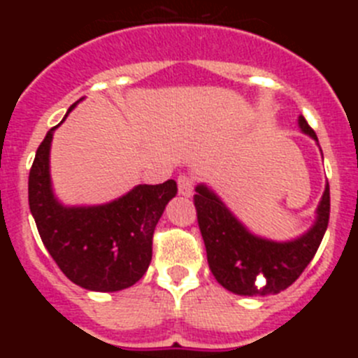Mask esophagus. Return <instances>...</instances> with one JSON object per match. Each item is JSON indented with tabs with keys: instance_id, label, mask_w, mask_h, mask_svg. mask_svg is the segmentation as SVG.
Segmentation results:
<instances>
[{
	"instance_id": "esophagus-1",
	"label": "esophagus",
	"mask_w": 358,
	"mask_h": 358,
	"mask_svg": "<svg viewBox=\"0 0 358 358\" xmlns=\"http://www.w3.org/2000/svg\"><path fill=\"white\" fill-rule=\"evenodd\" d=\"M194 177L186 176V173H181L177 177V186H179V194L182 197H192L194 195Z\"/></svg>"
}]
</instances>
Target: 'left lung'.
I'll list each match as a JSON object with an SVG mask.
<instances>
[{
  "mask_svg": "<svg viewBox=\"0 0 358 358\" xmlns=\"http://www.w3.org/2000/svg\"><path fill=\"white\" fill-rule=\"evenodd\" d=\"M297 125L317 143V136L303 116L297 118ZM195 192L197 220L211 273L224 289L238 296H268L292 285L312 262L327 233L330 218L328 182L315 210L314 224L303 235L287 242L251 233L206 185H197Z\"/></svg>",
  "mask_w": 358,
  "mask_h": 358,
  "instance_id": "8db88e82",
  "label": "left lung"
}]
</instances>
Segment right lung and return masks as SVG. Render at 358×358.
Wrapping results in <instances>:
<instances>
[{
    "label": "right lung",
    "mask_w": 358,
    "mask_h": 358,
    "mask_svg": "<svg viewBox=\"0 0 358 358\" xmlns=\"http://www.w3.org/2000/svg\"><path fill=\"white\" fill-rule=\"evenodd\" d=\"M57 127L50 129L37 148L28 177V202L41 240L75 285L93 292L129 289L150 265L152 235L166 204L176 197L177 182L169 179L163 185H138L96 206H66L55 197L50 176Z\"/></svg>",
    "instance_id": "obj_1"
}]
</instances>
